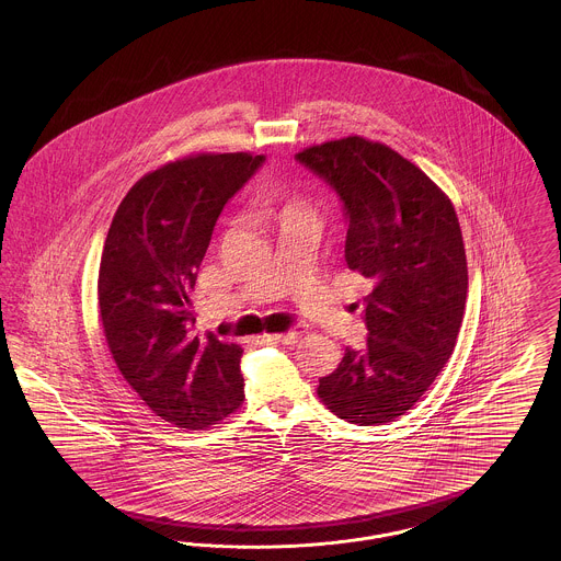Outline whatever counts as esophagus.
<instances>
[{"instance_id":"1","label":"esophagus","mask_w":561,"mask_h":561,"mask_svg":"<svg viewBox=\"0 0 561 561\" xmlns=\"http://www.w3.org/2000/svg\"><path fill=\"white\" fill-rule=\"evenodd\" d=\"M300 336H302L300 332L290 330V332H282V334H265L263 341H267V343H282V345H294V343L300 341Z\"/></svg>"}]
</instances>
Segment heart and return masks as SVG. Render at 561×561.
Segmentation results:
<instances>
[{
    "instance_id": "heart-1",
    "label": "heart",
    "mask_w": 561,
    "mask_h": 561,
    "mask_svg": "<svg viewBox=\"0 0 561 561\" xmlns=\"http://www.w3.org/2000/svg\"><path fill=\"white\" fill-rule=\"evenodd\" d=\"M294 213H311V210H309V206H307V202H305V199H300V197H296V195H290V197H286V199H284L282 216Z\"/></svg>"
}]
</instances>
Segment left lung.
Segmentation results:
<instances>
[{
	"label": "left lung",
	"mask_w": 561,
	"mask_h": 561,
	"mask_svg": "<svg viewBox=\"0 0 561 561\" xmlns=\"http://www.w3.org/2000/svg\"><path fill=\"white\" fill-rule=\"evenodd\" d=\"M347 210L345 261L373 282L368 345L345 348L318 396L339 419L391 423L425 396L453 355L467 302V256L450 197L382 142L347 136L296 153Z\"/></svg>",
	"instance_id": "8db88e82"
}]
</instances>
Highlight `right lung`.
<instances>
[{
    "label": "right lung",
    "instance_id": "right-lung-1",
    "mask_svg": "<svg viewBox=\"0 0 561 561\" xmlns=\"http://www.w3.org/2000/svg\"><path fill=\"white\" fill-rule=\"evenodd\" d=\"M265 156L197 153L134 183L111 220L99 311L122 376L153 414L208 428L243 401V348L193 332L188 293L225 204Z\"/></svg>",
    "mask_w": 561,
    "mask_h": 561
}]
</instances>
